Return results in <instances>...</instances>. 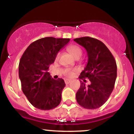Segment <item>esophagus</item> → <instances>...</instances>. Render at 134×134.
I'll use <instances>...</instances> for the list:
<instances>
[{"label":"esophagus","instance_id":"obj_1","mask_svg":"<svg viewBox=\"0 0 134 134\" xmlns=\"http://www.w3.org/2000/svg\"><path fill=\"white\" fill-rule=\"evenodd\" d=\"M70 80H69V79H65V83L66 84H69V83H70Z\"/></svg>","mask_w":134,"mask_h":134}]
</instances>
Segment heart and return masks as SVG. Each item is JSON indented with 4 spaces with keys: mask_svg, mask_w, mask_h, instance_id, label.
I'll use <instances>...</instances> for the list:
<instances>
[{
    "mask_svg": "<svg viewBox=\"0 0 134 134\" xmlns=\"http://www.w3.org/2000/svg\"><path fill=\"white\" fill-rule=\"evenodd\" d=\"M67 50L70 54L72 55L75 58H79L82 55V50L81 49V48L79 47V46L76 45V44H70L69 45L68 47L67 48ZM60 53H58L57 54L56 57H55V60H57L59 58ZM76 71V69H73V70H70V69H66L64 72V74L65 76L67 77H71L73 76L74 72Z\"/></svg>",
    "mask_w": 134,
    "mask_h": 134,
    "instance_id": "heart-1",
    "label": "heart"
}]
</instances>
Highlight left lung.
<instances>
[{
  "label": "left lung",
  "mask_w": 134,
  "mask_h": 134,
  "mask_svg": "<svg viewBox=\"0 0 134 134\" xmlns=\"http://www.w3.org/2000/svg\"><path fill=\"white\" fill-rule=\"evenodd\" d=\"M87 51L88 62L79 79L87 78L90 85L81 81L76 93V100L86 109H96L108 100L114 88L117 67L113 55L103 43L95 38L86 36L74 40Z\"/></svg>",
  "instance_id": "obj_1"
}]
</instances>
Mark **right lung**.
<instances>
[{
    "mask_svg": "<svg viewBox=\"0 0 134 134\" xmlns=\"http://www.w3.org/2000/svg\"><path fill=\"white\" fill-rule=\"evenodd\" d=\"M69 41V38H41L31 43L21 57L19 77L22 91L36 108L51 110L62 100V92L65 86L64 79H53L47 71L58 52Z\"/></svg>",
    "mask_w": 134,
    "mask_h": 134,
    "instance_id": "1",
    "label": "right lung"
}]
</instances>
